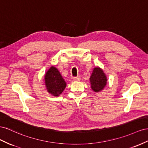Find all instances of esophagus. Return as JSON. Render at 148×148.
Instances as JSON below:
<instances>
[{
  "label": "esophagus",
  "mask_w": 148,
  "mask_h": 148,
  "mask_svg": "<svg viewBox=\"0 0 148 148\" xmlns=\"http://www.w3.org/2000/svg\"><path fill=\"white\" fill-rule=\"evenodd\" d=\"M80 80H81V77H80V76H76V77H73V81H79Z\"/></svg>",
  "instance_id": "34e87169"
}]
</instances>
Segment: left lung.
I'll list each match as a JSON object with an SVG mask.
<instances>
[{"mask_svg":"<svg viewBox=\"0 0 148 148\" xmlns=\"http://www.w3.org/2000/svg\"><path fill=\"white\" fill-rule=\"evenodd\" d=\"M91 87L95 92L102 90L107 84V77L103 71L99 67H95L90 77Z\"/></svg>","mask_w":148,"mask_h":148,"instance_id":"left-lung-1","label":"left lung"}]
</instances>
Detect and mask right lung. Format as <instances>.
Returning a JSON list of instances; mask_svg holds the SVG:
<instances>
[{
    "label": "right lung",
    "instance_id": "1",
    "mask_svg": "<svg viewBox=\"0 0 148 148\" xmlns=\"http://www.w3.org/2000/svg\"><path fill=\"white\" fill-rule=\"evenodd\" d=\"M45 85L48 92L54 96H59L64 90L66 82L55 67L52 66L45 75Z\"/></svg>",
    "mask_w": 148,
    "mask_h": 148
}]
</instances>
